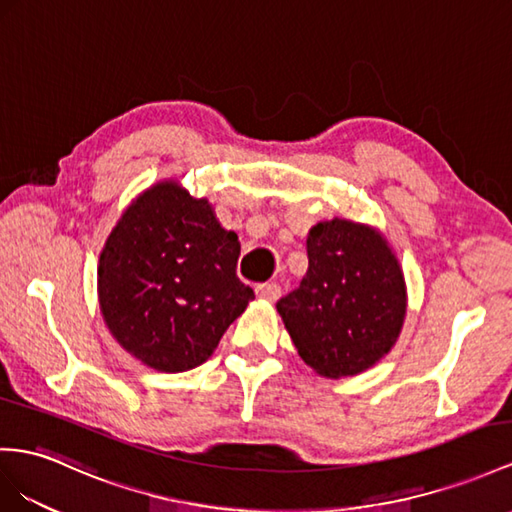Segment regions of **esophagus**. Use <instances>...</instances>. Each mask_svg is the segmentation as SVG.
<instances>
[{
  "label": "esophagus",
  "mask_w": 512,
  "mask_h": 512,
  "mask_svg": "<svg viewBox=\"0 0 512 512\" xmlns=\"http://www.w3.org/2000/svg\"><path fill=\"white\" fill-rule=\"evenodd\" d=\"M255 292L261 300H268V303H274L281 296V287L277 283H261L255 287Z\"/></svg>",
  "instance_id": "1"
}]
</instances>
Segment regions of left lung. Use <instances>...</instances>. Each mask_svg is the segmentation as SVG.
<instances>
[{"label":"left lung","instance_id":"obj_1","mask_svg":"<svg viewBox=\"0 0 512 512\" xmlns=\"http://www.w3.org/2000/svg\"><path fill=\"white\" fill-rule=\"evenodd\" d=\"M309 268L277 303L309 368L326 378L361 374L396 344L406 316L404 274L381 233L333 218L311 227Z\"/></svg>","mask_w":512,"mask_h":512}]
</instances>
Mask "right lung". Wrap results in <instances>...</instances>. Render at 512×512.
I'll list each match as a JSON object with an SVG mask.
<instances>
[{
  "label": "right lung",
  "mask_w": 512,
  "mask_h": 512,
  "mask_svg": "<svg viewBox=\"0 0 512 512\" xmlns=\"http://www.w3.org/2000/svg\"><path fill=\"white\" fill-rule=\"evenodd\" d=\"M238 235L207 199L160 181L131 203L108 235L97 268L99 307L131 357L157 372L205 363L255 298L235 266Z\"/></svg>",
  "instance_id": "obj_1"
}]
</instances>
